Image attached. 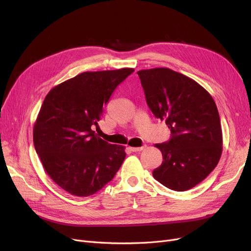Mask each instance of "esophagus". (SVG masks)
Segmentation results:
<instances>
[{"instance_id":"esophagus-1","label":"esophagus","mask_w":251,"mask_h":251,"mask_svg":"<svg viewBox=\"0 0 251 251\" xmlns=\"http://www.w3.org/2000/svg\"><path fill=\"white\" fill-rule=\"evenodd\" d=\"M143 149H144V147H140V148H129V150H130L131 151H133V152L141 151H143Z\"/></svg>"}]
</instances>
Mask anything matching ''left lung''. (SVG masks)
I'll list each match as a JSON object with an SVG mask.
<instances>
[{"label": "left lung", "instance_id": "obj_1", "mask_svg": "<svg viewBox=\"0 0 251 251\" xmlns=\"http://www.w3.org/2000/svg\"><path fill=\"white\" fill-rule=\"evenodd\" d=\"M137 74L149 108L171 131L168 141L155 144L163 163L152 176L169 189L188 190L205 179L220 161L223 136L216 102L193 79L171 69Z\"/></svg>", "mask_w": 251, "mask_h": 251}]
</instances>
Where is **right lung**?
I'll list each match as a JSON object with an SVG mask.
<instances>
[{
    "label": "right lung",
    "instance_id": "obj_1",
    "mask_svg": "<svg viewBox=\"0 0 251 251\" xmlns=\"http://www.w3.org/2000/svg\"><path fill=\"white\" fill-rule=\"evenodd\" d=\"M132 68L83 72L47 95L33 127V143L48 175L75 196H89L108 184L125 156L122 146L98 137L103 107Z\"/></svg>",
    "mask_w": 251,
    "mask_h": 251
}]
</instances>
